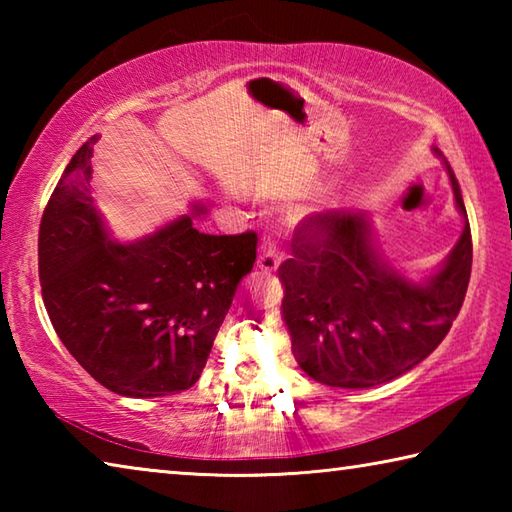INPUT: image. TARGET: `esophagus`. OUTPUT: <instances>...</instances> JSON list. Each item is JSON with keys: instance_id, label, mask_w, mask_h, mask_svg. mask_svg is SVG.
<instances>
[{"instance_id": "1", "label": "esophagus", "mask_w": 512, "mask_h": 512, "mask_svg": "<svg viewBox=\"0 0 512 512\" xmlns=\"http://www.w3.org/2000/svg\"><path fill=\"white\" fill-rule=\"evenodd\" d=\"M280 253H277V246L275 241L268 237L264 239L262 248H259V257H257V266L262 268L264 273H275L277 268H280Z\"/></svg>"}]
</instances>
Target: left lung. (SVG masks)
<instances>
[{"label":"left lung","mask_w":512,"mask_h":512,"mask_svg":"<svg viewBox=\"0 0 512 512\" xmlns=\"http://www.w3.org/2000/svg\"><path fill=\"white\" fill-rule=\"evenodd\" d=\"M465 225L452 253L420 282L386 262L361 212H325L293 239L280 266L291 352L311 379L372 388L418 366L445 339L472 273V235L461 187L445 155Z\"/></svg>","instance_id":"left-lung-1"}]
</instances>
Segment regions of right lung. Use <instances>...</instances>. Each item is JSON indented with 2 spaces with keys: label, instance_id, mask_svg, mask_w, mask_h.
<instances>
[{
  "label": "right lung",
  "instance_id": "obj_1",
  "mask_svg": "<svg viewBox=\"0 0 512 512\" xmlns=\"http://www.w3.org/2000/svg\"><path fill=\"white\" fill-rule=\"evenodd\" d=\"M85 142L51 194L40 223L42 300L69 354L124 397L192 388L210 357L237 284L253 271L257 235H205L194 203L135 241L110 237L92 198Z\"/></svg>",
  "mask_w": 512,
  "mask_h": 512
}]
</instances>
